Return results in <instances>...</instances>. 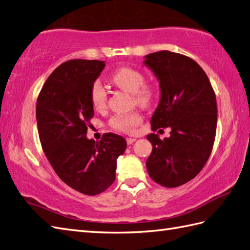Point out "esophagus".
<instances>
[{
    "instance_id": "34e87169",
    "label": "esophagus",
    "mask_w": 250,
    "mask_h": 250,
    "mask_svg": "<svg viewBox=\"0 0 250 250\" xmlns=\"http://www.w3.org/2000/svg\"><path fill=\"white\" fill-rule=\"evenodd\" d=\"M125 141H126V144H127V145H131V144L134 143V142L136 141V139H135V138H132V137H126Z\"/></svg>"
}]
</instances>
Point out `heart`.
<instances>
[{"label":"heart","instance_id":"obj_1","mask_svg":"<svg viewBox=\"0 0 250 250\" xmlns=\"http://www.w3.org/2000/svg\"><path fill=\"white\" fill-rule=\"evenodd\" d=\"M111 81L114 85L132 94L133 102L141 107H148L153 103L156 90L153 84L145 82V74L138 69L124 66L112 73ZM91 105L97 111L105 108L107 102V92L105 88L95 82L89 91ZM142 115L133 112L125 115H115L109 119L108 125L113 130L121 133H131L141 125Z\"/></svg>","mask_w":250,"mask_h":250}]
</instances>
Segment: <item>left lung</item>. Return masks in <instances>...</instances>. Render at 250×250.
<instances>
[{"mask_svg": "<svg viewBox=\"0 0 250 250\" xmlns=\"http://www.w3.org/2000/svg\"><path fill=\"white\" fill-rule=\"evenodd\" d=\"M160 81L161 101L151 130L170 127V137L147 136L152 152L146 162L150 178L165 188L190 181L210 158L217 125L216 97L208 75L190 57L170 51L146 55Z\"/></svg>", "mask_w": 250, "mask_h": 250, "instance_id": "obj_1", "label": "left lung"}]
</instances>
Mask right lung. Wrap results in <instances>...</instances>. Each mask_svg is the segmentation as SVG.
<instances>
[{
	"mask_svg": "<svg viewBox=\"0 0 250 250\" xmlns=\"http://www.w3.org/2000/svg\"><path fill=\"white\" fill-rule=\"evenodd\" d=\"M102 61L70 60L46 79L36 104L40 143L56 175L68 187L95 196L116 178L118 156L125 152L124 137L105 133L101 141L87 139L94 117L89 91L104 68Z\"/></svg>",
	"mask_w": 250,
	"mask_h": 250,
	"instance_id": "obj_1",
	"label": "right lung"
}]
</instances>
